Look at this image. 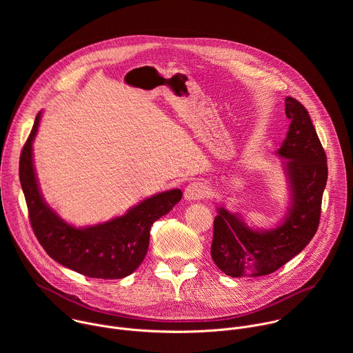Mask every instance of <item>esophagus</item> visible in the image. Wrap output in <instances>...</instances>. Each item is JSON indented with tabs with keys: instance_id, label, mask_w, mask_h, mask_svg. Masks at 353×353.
Segmentation results:
<instances>
[{
	"instance_id": "esophagus-1",
	"label": "esophagus",
	"mask_w": 353,
	"mask_h": 353,
	"mask_svg": "<svg viewBox=\"0 0 353 353\" xmlns=\"http://www.w3.org/2000/svg\"><path fill=\"white\" fill-rule=\"evenodd\" d=\"M208 194V187L204 183L199 181H194L191 184H188L184 190V198L188 201H196L204 198Z\"/></svg>"
}]
</instances>
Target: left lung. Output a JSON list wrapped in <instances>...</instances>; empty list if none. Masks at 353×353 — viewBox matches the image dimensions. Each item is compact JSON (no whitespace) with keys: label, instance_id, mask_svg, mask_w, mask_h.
<instances>
[{"label":"left lung","instance_id":"8db88e82","mask_svg":"<svg viewBox=\"0 0 353 353\" xmlns=\"http://www.w3.org/2000/svg\"><path fill=\"white\" fill-rule=\"evenodd\" d=\"M285 113L290 120L289 131L276 154L283 158L290 203L282 222L270 230H256L225 207L218 208L214 221L211 256L232 278L276 271L310 243L320 223L327 157L306 108L288 96Z\"/></svg>","mask_w":353,"mask_h":353}]
</instances>
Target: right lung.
I'll use <instances>...</instances> for the list:
<instances>
[{
  "label": "right lung",
  "mask_w": 353,
  "mask_h": 353,
  "mask_svg": "<svg viewBox=\"0 0 353 353\" xmlns=\"http://www.w3.org/2000/svg\"><path fill=\"white\" fill-rule=\"evenodd\" d=\"M40 119L41 112L19 159V180L34 236L50 257L75 272L100 279L128 276L146 256L150 226L170 212L183 192L174 188L155 194L105 223L85 228L67 223L46 204L37 184L32 145Z\"/></svg>",
  "instance_id": "right-lung-1"
}]
</instances>
